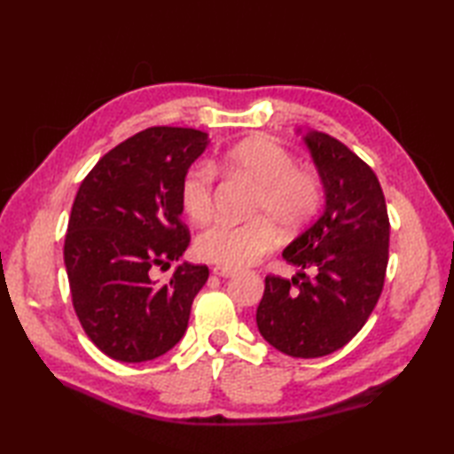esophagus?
I'll return each mask as SVG.
<instances>
[{
	"mask_svg": "<svg viewBox=\"0 0 454 454\" xmlns=\"http://www.w3.org/2000/svg\"><path fill=\"white\" fill-rule=\"evenodd\" d=\"M212 273L218 275V277H234V275H236L234 269L222 267V265H215V267H212Z\"/></svg>",
	"mask_w": 454,
	"mask_h": 454,
	"instance_id": "esophagus-1",
	"label": "esophagus"
}]
</instances>
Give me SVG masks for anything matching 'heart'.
Masks as SVG:
<instances>
[{"label": "heart", "mask_w": 454, "mask_h": 454, "mask_svg": "<svg viewBox=\"0 0 454 454\" xmlns=\"http://www.w3.org/2000/svg\"><path fill=\"white\" fill-rule=\"evenodd\" d=\"M220 166L228 173L254 181L257 191L252 202L255 216L246 222L218 220L197 238V254L205 262L242 269L273 249L278 224L294 232L310 222L322 207V177L310 168L296 166L294 156L269 138H249L230 148ZM215 171L197 161L181 179L179 197L191 220L205 222L212 215Z\"/></svg>", "instance_id": "1"}]
</instances>
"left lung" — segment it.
Returning a JSON list of instances; mask_svg holds the SVG:
<instances>
[{
    "mask_svg": "<svg viewBox=\"0 0 454 454\" xmlns=\"http://www.w3.org/2000/svg\"><path fill=\"white\" fill-rule=\"evenodd\" d=\"M304 140L324 181L325 210L283 257L316 275H267L255 320L275 349L314 359L341 349L372 314L387 277L390 220L369 163L325 132Z\"/></svg>",
    "mask_w": 454,
    "mask_h": 454,
    "instance_id": "left-lung-1",
    "label": "left lung"
}]
</instances>
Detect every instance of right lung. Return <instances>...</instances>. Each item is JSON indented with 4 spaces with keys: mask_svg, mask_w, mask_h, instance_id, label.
I'll return each mask as SVG.
<instances>
[{
    "mask_svg": "<svg viewBox=\"0 0 454 454\" xmlns=\"http://www.w3.org/2000/svg\"><path fill=\"white\" fill-rule=\"evenodd\" d=\"M205 148L200 130L146 129L105 153L74 199L64 242L72 304L114 361L156 359L187 330L208 267L181 263L163 285L152 269L177 262L191 242L179 187Z\"/></svg>",
    "mask_w": 454,
    "mask_h": 454,
    "instance_id": "1",
    "label": "right lung"
}]
</instances>
